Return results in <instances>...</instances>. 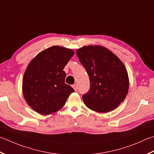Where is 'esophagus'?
Masks as SVG:
<instances>
[{
    "mask_svg": "<svg viewBox=\"0 0 154 154\" xmlns=\"http://www.w3.org/2000/svg\"><path fill=\"white\" fill-rule=\"evenodd\" d=\"M72 87H73V88L74 89V90H75V91H77V89H78V87H77V85H76V84H75V85H73L72 86Z\"/></svg>",
    "mask_w": 154,
    "mask_h": 154,
    "instance_id": "esophagus-1",
    "label": "esophagus"
}]
</instances>
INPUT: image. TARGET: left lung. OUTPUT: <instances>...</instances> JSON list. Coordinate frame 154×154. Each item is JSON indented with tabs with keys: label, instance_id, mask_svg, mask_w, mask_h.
Masks as SVG:
<instances>
[{
	"label": "left lung",
	"instance_id": "1",
	"mask_svg": "<svg viewBox=\"0 0 154 154\" xmlns=\"http://www.w3.org/2000/svg\"><path fill=\"white\" fill-rule=\"evenodd\" d=\"M76 53L89 77L90 89L83 95L86 106L99 113L115 109L124 101L129 89L124 64L111 51L99 45L83 47Z\"/></svg>",
	"mask_w": 154,
	"mask_h": 154
}]
</instances>
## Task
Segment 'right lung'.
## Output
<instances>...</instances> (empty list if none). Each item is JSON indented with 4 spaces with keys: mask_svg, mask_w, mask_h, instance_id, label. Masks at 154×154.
<instances>
[{
    "mask_svg": "<svg viewBox=\"0 0 154 154\" xmlns=\"http://www.w3.org/2000/svg\"><path fill=\"white\" fill-rule=\"evenodd\" d=\"M74 53L70 49L53 46L41 51L29 63L23 76V93L33 110L49 115L64 106L75 91L65 83L63 69Z\"/></svg>",
    "mask_w": 154,
    "mask_h": 154,
    "instance_id": "1",
    "label": "right lung"
}]
</instances>
